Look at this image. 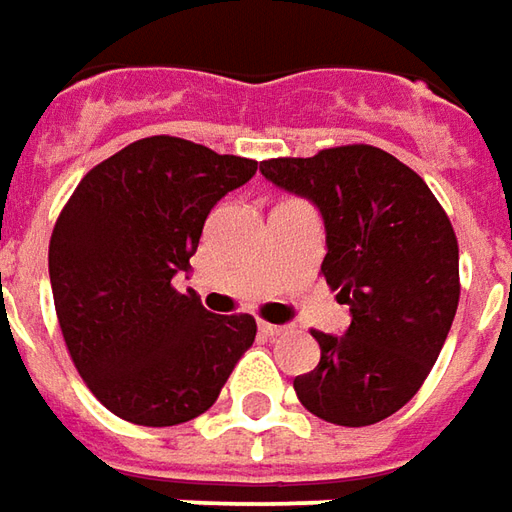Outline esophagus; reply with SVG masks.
Returning a JSON list of instances; mask_svg holds the SVG:
<instances>
[{"mask_svg": "<svg viewBox=\"0 0 512 512\" xmlns=\"http://www.w3.org/2000/svg\"><path fill=\"white\" fill-rule=\"evenodd\" d=\"M285 325H271V322H260V333L263 336H269V339H274V336H283L285 333Z\"/></svg>", "mask_w": 512, "mask_h": 512, "instance_id": "34e87169", "label": "esophagus"}]
</instances>
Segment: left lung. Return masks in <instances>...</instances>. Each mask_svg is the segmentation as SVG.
I'll return each mask as SVG.
<instances>
[{
	"label": "left lung",
	"mask_w": 512,
	"mask_h": 512,
	"mask_svg": "<svg viewBox=\"0 0 512 512\" xmlns=\"http://www.w3.org/2000/svg\"><path fill=\"white\" fill-rule=\"evenodd\" d=\"M260 173L314 201L322 274L350 305L344 336L311 330L319 364L297 375L300 403L336 426H373L423 387L460 302V246L429 184L373 145L269 159Z\"/></svg>",
	"instance_id": "1"
}]
</instances>
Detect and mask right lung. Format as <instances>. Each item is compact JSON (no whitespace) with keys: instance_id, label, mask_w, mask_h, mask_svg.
Listing matches in <instances>:
<instances>
[{"instance_id":"right-lung-1","label":"right lung","mask_w":512,"mask_h":512,"mask_svg":"<svg viewBox=\"0 0 512 512\" xmlns=\"http://www.w3.org/2000/svg\"><path fill=\"white\" fill-rule=\"evenodd\" d=\"M255 159L145 137L81 179L55 221L50 283L66 350L97 401L137 426L207 412L255 342L249 314H210L173 277L190 271L210 210Z\"/></svg>"}]
</instances>
